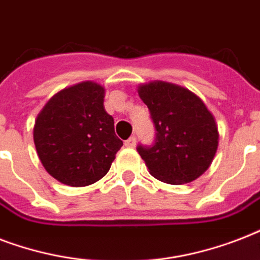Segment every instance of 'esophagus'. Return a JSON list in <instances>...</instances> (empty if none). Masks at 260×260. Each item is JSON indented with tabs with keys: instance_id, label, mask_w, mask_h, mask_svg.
Listing matches in <instances>:
<instances>
[{
	"instance_id": "1",
	"label": "esophagus",
	"mask_w": 260,
	"mask_h": 260,
	"mask_svg": "<svg viewBox=\"0 0 260 260\" xmlns=\"http://www.w3.org/2000/svg\"><path fill=\"white\" fill-rule=\"evenodd\" d=\"M125 147H129V148H132V147H135V144H136V138L135 136H131L128 140H125Z\"/></svg>"
}]
</instances>
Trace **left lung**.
Segmentation results:
<instances>
[{
  "label": "left lung",
  "mask_w": 260,
  "mask_h": 260,
  "mask_svg": "<svg viewBox=\"0 0 260 260\" xmlns=\"http://www.w3.org/2000/svg\"><path fill=\"white\" fill-rule=\"evenodd\" d=\"M155 126L151 146L136 150L159 181L182 185L208 170L218 146L217 125L205 104L185 87L151 82L139 87Z\"/></svg>",
  "instance_id": "left-lung-1"
}]
</instances>
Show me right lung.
I'll return each mask as SVG.
<instances>
[{
    "instance_id": "obj_1",
    "label": "right lung",
    "mask_w": 260,
    "mask_h": 260,
    "mask_svg": "<svg viewBox=\"0 0 260 260\" xmlns=\"http://www.w3.org/2000/svg\"><path fill=\"white\" fill-rule=\"evenodd\" d=\"M104 97L98 83H78L55 94L35 121L39 158L51 177L64 185L79 187L100 181L121 148Z\"/></svg>"
}]
</instances>
